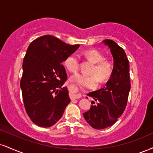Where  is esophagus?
I'll return each mask as SVG.
<instances>
[{"mask_svg":"<svg viewBox=\"0 0 153 153\" xmlns=\"http://www.w3.org/2000/svg\"><path fill=\"white\" fill-rule=\"evenodd\" d=\"M81 97H82L81 94H75V95H72L71 99H79V98H80Z\"/></svg>","mask_w":153,"mask_h":153,"instance_id":"34e87169","label":"esophagus"}]
</instances>
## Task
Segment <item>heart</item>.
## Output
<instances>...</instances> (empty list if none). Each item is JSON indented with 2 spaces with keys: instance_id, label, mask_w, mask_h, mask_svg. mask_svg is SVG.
Masks as SVG:
<instances>
[{
  "instance_id": "b5f03b06",
  "label": "heart",
  "mask_w": 153,
  "mask_h": 153,
  "mask_svg": "<svg viewBox=\"0 0 153 153\" xmlns=\"http://www.w3.org/2000/svg\"><path fill=\"white\" fill-rule=\"evenodd\" d=\"M83 56L94 63L90 73L92 75L75 74L71 78L80 87L88 89L95 88L100 80V83H104L111 76L113 71V64L109 60H104V56L97 50H86L82 53ZM63 65L68 71L71 73H76L79 67L78 57L75 53L69 55L65 59Z\"/></svg>"
}]
</instances>
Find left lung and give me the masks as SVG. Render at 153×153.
<instances>
[{"mask_svg":"<svg viewBox=\"0 0 153 153\" xmlns=\"http://www.w3.org/2000/svg\"><path fill=\"white\" fill-rule=\"evenodd\" d=\"M102 43L109 47L113 55V73L105 87L87 95L94 99L97 105H93L94 101H92L93 105L83 113L88 124L97 130L116 123L126 109L130 90L129 60L124 50L112 40H104Z\"/></svg>","mask_w":153,"mask_h":153,"instance_id":"left-lung-1","label":"left lung"}]
</instances>
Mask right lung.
<instances>
[{"label":"right lung","mask_w":153,"mask_h":153,"mask_svg":"<svg viewBox=\"0 0 153 153\" xmlns=\"http://www.w3.org/2000/svg\"><path fill=\"white\" fill-rule=\"evenodd\" d=\"M79 46L45 35L34 40L27 48L21 88L26 113L37 126H53L71 102L68 88L62 87L67 73L62 62Z\"/></svg>","instance_id":"right-lung-1"}]
</instances>
